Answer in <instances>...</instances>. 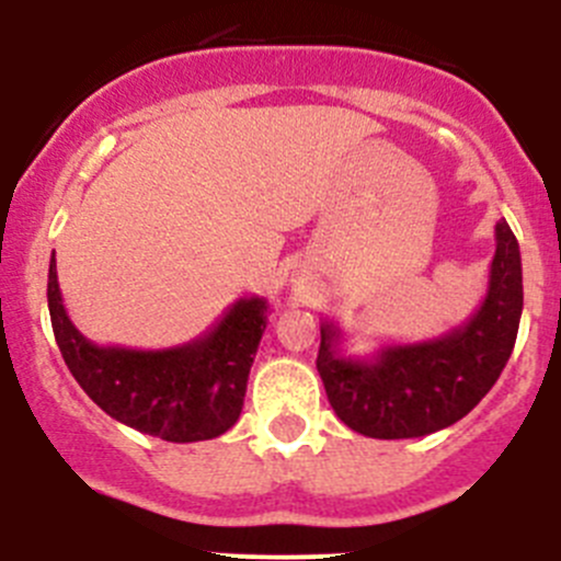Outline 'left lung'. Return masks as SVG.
Instances as JSON below:
<instances>
[{
    "mask_svg": "<svg viewBox=\"0 0 561 561\" xmlns=\"http://www.w3.org/2000/svg\"><path fill=\"white\" fill-rule=\"evenodd\" d=\"M489 290L467 322L423 342L382 344L360 358L342 350L344 333L320 322L317 371L339 421L375 439L426 437L454 426L494 388L513 353L524 309L522 252L511 225L494 228Z\"/></svg>",
    "mask_w": 561,
    "mask_h": 561,
    "instance_id": "8db88e82",
    "label": "left lung"
}]
</instances>
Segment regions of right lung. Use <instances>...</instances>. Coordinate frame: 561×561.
Segmentation results:
<instances>
[{
	"label": "right lung",
	"mask_w": 561,
	"mask_h": 561,
	"mask_svg": "<svg viewBox=\"0 0 561 561\" xmlns=\"http://www.w3.org/2000/svg\"><path fill=\"white\" fill-rule=\"evenodd\" d=\"M48 312L67 369L100 410L165 443H201L239 421L268 301L239 298L203 336L175 347L94 344L67 317L56 257H50Z\"/></svg>",
	"instance_id": "obj_1"
}]
</instances>
